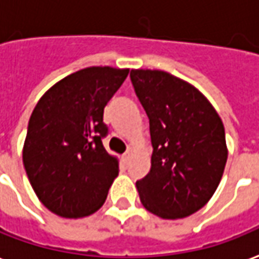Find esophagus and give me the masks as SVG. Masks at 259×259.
Here are the masks:
<instances>
[{"mask_svg": "<svg viewBox=\"0 0 259 259\" xmlns=\"http://www.w3.org/2000/svg\"><path fill=\"white\" fill-rule=\"evenodd\" d=\"M130 155H132V153H130V150H127V151L122 155V160H123V162H127V161L130 160Z\"/></svg>", "mask_w": 259, "mask_h": 259, "instance_id": "obj_1", "label": "esophagus"}]
</instances>
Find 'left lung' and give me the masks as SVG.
Wrapping results in <instances>:
<instances>
[{"mask_svg": "<svg viewBox=\"0 0 259 259\" xmlns=\"http://www.w3.org/2000/svg\"><path fill=\"white\" fill-rule=\"evenodd\" d=\"M130 79L153 146L150 172L136 182L140 200L158 218H186L209 202L223 177V122L203 94L169 73L132 70Z\"/></svg>", "mask_w": 259, "mask_h": 259, "instance_id": "8db88e82", "label": "left lung"}]
</instances>
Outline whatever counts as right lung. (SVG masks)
Wrapping results in <instances>:
<instances>
[{
  "instance_id": "right-lung-1",
  "label": "right lung",
  "mask_w": 259,
  "mask_h": 259,
  "mask_svg": "<svg viewBox=\"0 0 259 259\" xmlns=\"http://www.w3.org/2000/svg\"><path fill=\"white\" fill-rule=\"evenodd\" d=\"M127 68L88 67L49 90L30 115L23 165L37 198L57 216H90L104 205L119 174L106 153L104 109Z\"/></svg>"
}]
</instances>
